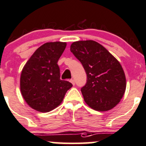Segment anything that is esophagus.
I'll return each instance as SVG.
<instances>
[{
	"label": "esophagus",
	"mask_w": 146,
	"mask_h": 146,
	"mask_svg": "<svg viewBox=\"0 0 146 146\" xmlns=\"http://www.w3.org/2000/svg\"><path fill=\"white\" fill-rule=\"evenodd\" d=\"M70 82H71V83L73 84V85H75V80H73V79H72V80H70Z\"/></svg>",
	"instance_id": "obj_1"
}]
</instances>
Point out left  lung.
Returning a JSON list of instances; mask_svg holds the SVG:
<instances>
[{"label": "left lung", "instance_id": "1", "mask_svg": "<svg viewBox=\"0 0 146 146\" xmlns=\"http://www.w3.org/2000/svg\"><path fill=\"white\" fill-rule=\"evenodd\" d=\"M70 51L80 61L87 74L81 88L85 103L96 111H108L119 104L126 90L124 71L117 58L92 40L78 41Z\"/></svg>", "mask_w": 146, "mask_h": 146}]
</instances>
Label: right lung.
I'll list each match as a JSON object with an SVG mask.
<instances>
[{
	"mask_svg": "<svg viewBox=\"0 0 146 146\" xmlns=\"http://www.w3.org/2000/svg\"><path fill=\"white\" fill-rule=\"evenodd\" d=\"M66 42H47L35 51L23 67L20 76V91L28 105L41 112L56 108L66 92L73 86L60 79L58 59Z\"/></svg>",
	"mask_w": 146,
	"mask_h": 146,
	"instance_id": "add662e5",
	"label": "right lung"
}]
</instances>
